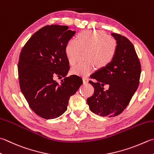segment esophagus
Listing matches in <instances>:
<instances>
[{"label": "esophagus", "instance_id": "34e87169", "mask_svg": "<svg viewBox=\"0 0 154 154\" xmlns=\"http://www.w3.org/2000/svg\"><path fill=\"white\" fill-rule=\"evenodd\" d=\"M83 83H88V81H89L88 78H87V77H84L83 78Z\"/></svg>", "mask_w": 154, "mask_h": 154}]
</instances>
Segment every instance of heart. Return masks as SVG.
<instances>
[{
  "instance_id": "b5f03b06",
  "label": "heart",
  "mask_w": 154,
  "mask_h": 154,
  "mask_svg": "<svg viewBox=\"0 0 154 154\" xmlns=\"http://www.w3.org/2000/svg\"><path fill=\"white\" fill-rule=\"evenodd\" d=\"M118 44L115 38L99 31H83L77 36V40L70 39L65 52L71 65L77 62L81 51H87L85 62L79 63L72 68V73L86 76L95 70L106 67L116 55Z\"/></svg>"
}]
</instances>
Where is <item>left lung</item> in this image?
<instances>
[{"label": "left lung", "mask_w": 154, "mask_h": 154, "mask_svg": "<svg viewBox=\"0 0 154 154\" xmlns=\"http://www.w3.org/2000/svg\"><path fill=\"white\" fill-rule=\"evenodd\" d=\"M118 44L115 58L106 67L91 75L89 82L94 93L87 99L93 113L102 117H116L130 102L140 84L141 64L133 44L128 38L112 33ZM108 85L109 89H104Z\"/></svg>", "instance_id": "1"}]
</instances>
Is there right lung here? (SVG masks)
Here are the masks:
<instances>
[{
    "label": "right lung",
    "instance_id": "1",
    "mask_svg": "<svg viewBox=\"0 0 154 154\" xmlns=\"http://www.w3.org/2000/svg\"><path fill=\"white\" fill-rule=\"evenodd\" d=\"M75 33L68 26H45L31 36L20 51L18 63L20 90L31 109L42 118L55 119L64 113L69 98L83 83L76 75L65 77L61 85L53 79L68 73L65 49Z\"/></svg>",
    "mask_w": 154,
    "mask_h": 154
}]
</instances>
